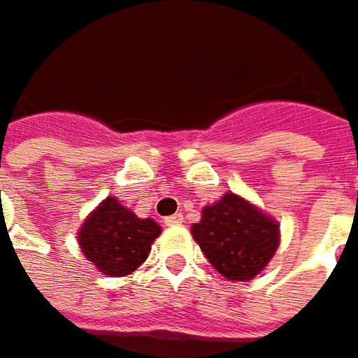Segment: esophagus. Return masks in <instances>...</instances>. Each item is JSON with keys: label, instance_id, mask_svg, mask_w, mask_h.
Instances as JSON below:
<instances>
[{"label": "esophagus", "instance_id": "34e87169", "mask_svg": "<svg viewBox=\"0 0 358 358\" xmlns=\"http://www.w3.org/2000/svg\"><path fill=\"white\" fill-rule=\"evenodd\" d=\"M181 223H183V215L181 213H175V215H169V217H165V225H169V227L181 225Z\"/></svg>", "mask_w": 358, "mask_h": 358}]
</instances>
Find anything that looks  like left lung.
Returning a JSON list of instances; mask_svg holds the SVG:
<instances>
[{
    "label": "left lung",
    "instance_id": "left-lung-1",
    "mask_svg": "<svg viewBox=\"0 0 358 358\" xmlns=\"http://www.w3.org/2000/svg\"><path fill=\"white\" fill-rule=\"evenodd\" d=\"M201 251L229 281H251L279 247V223L235 193L203 209L191 227Z\"/></svg>",
    "mask_w": 358,
    "mask_h": 358
}]
</instances>
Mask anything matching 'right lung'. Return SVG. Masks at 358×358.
Here are the masks:
<instances>
[{
    "label": "right lung",
    "instance_id": "add662e5",
    "mask_svg": "<svg viewBox=\"0 0 358 358\" xmlns=\"http://www.w3.org/2000/svg\"><path fill=\"white\" fill-rule=\"evenodd\" d=\"M159 235L161 227L153 219H141L115 197H107L83 221L77 241L99 273L125 277L143 265Z\"/></svg>",
    "mask_w": 358,
    "mask_h": 358
}]
</instances>
